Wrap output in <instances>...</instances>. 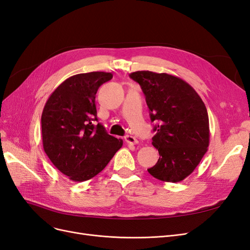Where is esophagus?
<instances>
[{"instance_id": "obj_1", "label": "esophagus", "mask_w": 250, "mask_h": 250, "mask_svg": "<svg viewBox=\"0 0 250 250\" xmlns=\"http://www.w3.org/2000/svg\"><path fill=\"white\" fill-rule=\"evenodd\" d=\"M125 140L127 144H132V146H134V144H137L138 143V140H137L134 136H131V135H126L125 137Z\"/></svg>"}]
</instances>
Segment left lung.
Wrapping results in <instances>:
<instances>
[{"instance_id":"8db88e82","label":"left lung","mask_w":250,"mask_h":250,"mask_svg":"<svg viewBox=\"0 0 250 250\" xmlns=\"http://www.w3.org/2000/svg\"><path fill=\"white\" fill-rule=\"evenodd\" d=\"M130 78L146 95L152 123V146L160 158L147 171L170 183L186 179L208 150L210 127L207 108L197 92L184 80L148 70L135 71Z\"/></svg>"}]
</instances>
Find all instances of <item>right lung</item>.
Segmentation results:
<instances>
[{
  "label": "right lung",
  "mask_w": 250,
  "mask_h": 250,
  "mask_svg": "<svg viewBox=\"0 0 250 250\" xmlns=\"http://www.w3.org/2000/svg\"><path fill=\"white\" fill-rule=\"evenodd\" d=\"M112 77L104 71L72 76L56 88L43 108V149L55 167L74 182L92 179L123 146L122 139L96 125L95 94Z\"/></svg>",
  "instance_id": "right-lung-1"
}]
</instances>
